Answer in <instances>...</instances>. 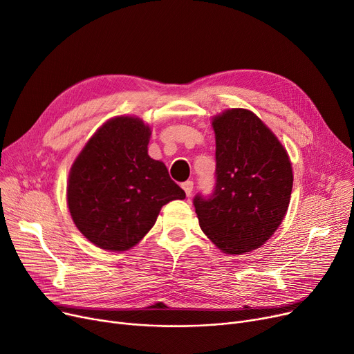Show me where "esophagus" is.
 <instances>
[{
  "label": "esophagus",
  "instance_id": "1",
  "mask_svg": "<svg viewBox=\"0 0 354 354\" xmlns=\"http://www.w3.org/2000/svg\"><path fill=\"white\" fill-rule=\"evenodd\" d=\"M182 189L185 191V194H187V196H191L192 191H194V182L192 180H187L182 183Z\"/></svg>",
  "mask_w": 354,
  "mask_h": 354
}]
</instances>
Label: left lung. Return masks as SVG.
Here are the masks:
<instances>
[{"label": "left lung", "instance_id": "obj_1", "mask_svg": "<svg viewBox=\"0 0 354 354\" xmlns=\"http://www.w3.org/2000/svg\"><path fill=\"white\" fill-rule=\"evenodd\" d=\"M216 183L194 198L199 225L222 252L241 255L261 247L283 222L292 189L288 153L264 122L247 109L212 120Z\"/></svg>", "mask_w": 354, "mask_h": 354}]
</instances>
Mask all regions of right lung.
Masks as SVG:
<instances>
[{
    "instance_id": "right-lung-1",
    "label": "right lung",
    "mask_w": 354,
    "mask_h": 354,
    "mask_svg": "<svg viewBox=\"0 0 354 354\" xmlns=\"http://www.w3.org/2000/svg\"><path fill=\"white\" fill-rule=\"evenodd\" d=\"M151 127L139 118L107 120L74 160L67 205L79 231L107 251H126L149 232L167 202L185 192L147 155Z\"/></svg>"
}]
</instances>
